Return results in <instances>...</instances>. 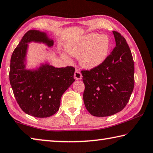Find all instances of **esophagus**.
I'll list each match as a JSON object with an SVG mask.
<instances>
[{"instance_id": "1", "label": "esophagus", "mask_w": 153, "mask_h": 153, "mask_svg": "<svg viewBox=\"0 0 153 153\" xmlns=\"http://www.w3.org/2000/svg\"><path fill=\"white\" fill-rule=\"evenodd\" d=\"M74 79H76V80H81L82 79V74L81 72H80L78 70H76V71L74 72Z\"/></svg>"}]
</instances>
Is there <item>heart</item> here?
I'll use <instances>...</instances> for the list:
<instances>
[{
    "label": "heart",
    "instance_id": "1",
    "mask_svg": "<svg viewBox=\"0 0 153 153\" xmlns=\"http://www.w3.org/2000/svg\"><path fill=\"white\" fill-rule=\"evenodd\" d=\"M109 39L105 35L92 33L69 44L67 51L72 56L80 57V63L85 68H94L101 64L107 56Z\"/></svg>",
    "mask_w": 153,
    "mask_h": 153
}]
</instances>
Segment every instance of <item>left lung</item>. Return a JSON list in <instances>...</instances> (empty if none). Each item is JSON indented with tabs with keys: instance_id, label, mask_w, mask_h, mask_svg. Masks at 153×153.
Masks as SVG:
<instances>
[{
	"instance_id": "obj_1",
	"label": "left lung",
	"mask_w": 153,
	"mask_h": 153,
	"mask_svg": "<svg viewBox=\"0 0 153 153\" xmlns=\"http://www.w3.org/2000/svg\"><path fill=\"white\" fill-rule=\"evenodd\" d=\"M114 34L116 46L104 61L94 68L82 70L83 101L90 114L108 117L121 111L134 87V62L126 39Z\"/></svg>"
}]
</instances>
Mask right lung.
I'll return each mask as SVG.
<instances>
[{"mask_svg": "<svg viewBox=\"0 0 153 153\" xmlns=\"http://www.w3.org/2000/svg\"><path fill=\"white\" fill-rule=\"evenodd\" d=\"M31 41L44 42L49 47L53 45V40L44 32L27 31L11 55L9 81L22 111L34 117L45 118L58 111L62 94L74 81L75 68L45 64L36 71L25 69L27 43Z\"/></svg>", "mask_w": 153, "mask_h": 153, "instance_id": "right-lung-1", "label": "right lung"}]
</instances>
